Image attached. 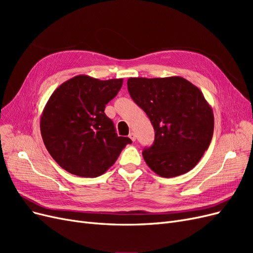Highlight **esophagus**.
Instances as JSON below:
<instances>
[{
	"label": "esophagus",
	"mask_w": 253,
	"mask_h": 253,
	"mask_svg": "<svg viewBox=\"0 0 253 253\" xmlns=\"http://www.w3.org/2000/svg\"><path fill=\"white\" fill-rule=\"evenodd\" d=\"M128 137H129V138H131L132 141H135V140H136V135H135V133H133V132L129 133Z\"/></svg>",
	"instance_id": "34e87169"
}]
</instances>
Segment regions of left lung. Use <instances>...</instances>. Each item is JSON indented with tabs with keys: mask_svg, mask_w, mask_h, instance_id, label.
Returning <instances> with one entry per match:
<instances>
[{
	"mask_svg": "<svg viewBox=\"0 0 253 253\" xmlns=\"http://www.w3.org/2000/svg\"><path fill=\"white\" fill-rule=\"evenodd\" d=\"M127 89L155 131L154 143L142 152L150 169L166 178L192 170L214 129L213 111L201 89L179 76L128 78Z\"/></svg>",
	"mask_w": 253,
	"mask_h": 253,
	"instance_id": "1",
	"label": "left lung"
}]
</instances>
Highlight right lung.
Returning a JSON list of instances; mask_svg holds the SVG:
<instances>
[{"instance_id":"add662e5","label":"right lung","mask_w":253,"mask_h":253,"mask_svg":"<svg viewBox=\"0 0 253 253\" xmlns=\"http://www.w3.org/2000/svg\"><path fill=\"white\" fill-rule=\"evenodd\" d=\"M124 79L78 75L63 82L45 104L40 129L51 157L68 173L97 177L108 171L132 140L115 132L104 113Z\"/></svg>"}]
</instances>
